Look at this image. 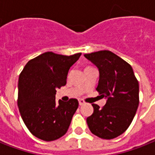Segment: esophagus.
<instances>
[{
    "mask_svg": "<svg viewBox=\"0 0 155 155\" xmlns=\"http://www.w3.org/2000/svg\"><path fill=\"white\" fill-rule=\"evenodd\" d=\"M79 104H80V106H82L83 104H84V101L83 99H79Z\"/></svg>",
    "mask_w": 155,
    "mask_h": 155,
    "instance_id": "esophagus-1",
    "label": "esophagus"
}]
</instances>
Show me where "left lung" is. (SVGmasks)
<instances>
[{"label": "left lung", "instance_id": "1", "mask_svg": "<svg viewBox=\"0 0 155 155\" xmlns=\"http://www.w3.org/2000/svg\"><path fill=\"white\" fill-rule=\"evenodd\" d=\"M99 73L96 90L106 104H93L94 112L87 118L91 132L104 139L119 136L129 127L139 104V82L128 63L110 51L85 54Z\"/></svg>", "mask_w": 155, "mask_h": 155}]
</instances>
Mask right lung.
Here are the masks:
<instances>
[{
	"mask_svg": "<svg viewBox=\"0 0 155 155\" xmlns=\"http://www.w3.org/2000/svg\"><path fill=\"white\" fill-rule=\"evenodd\" d=\"M81 56H63L48 51L29 60L19 76L18 104L29 131L44 141L64 135L77 110L76 99L56 102V89L64 86L70 68Z\"/></svg>",
	"mask_w": 155,
	"mask_h": 155,
	"instance_id": "1",
	"label": "right lung"
}]
</instances>
